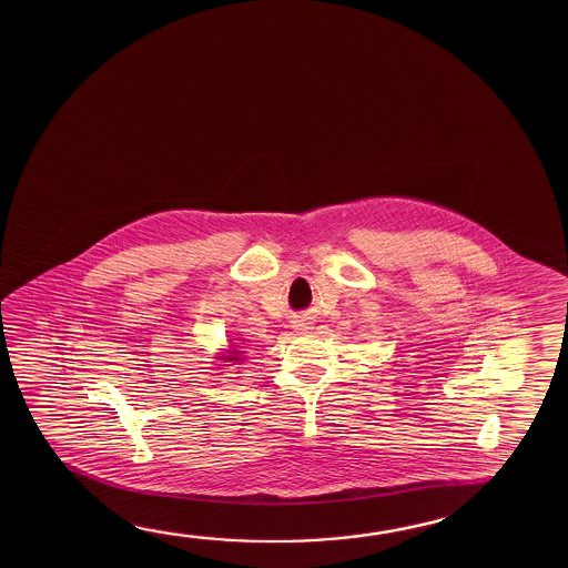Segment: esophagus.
<instances>
[{
  "label": "esophagus",
  "mask_w": 568,
  "mask_h": 568,
  "mask_svg": "<svg viewBox=\"0 0 568 568\" xmlns=\"http://www.w3.org/2000/svg\"><path fill=\"white\" fill-rule=\"evenodd\" d=\"M295 328H298V331H303V333H307V331H311V328H313V323H311V321H307V318H301V321H297V325H295Z\"/></svg>",
  "instance_id": "1"
}]
</instances>
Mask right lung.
I'll return each mask as SVG.
<instances>
[{"instance_id": "1", "label": "right lung", "mask_w": 568, "mask_h": 568, "mask_svg": "<svg viewBox=\"0 0 568 568\" xmlns=\"http://www.w3.org/2000/svg\"><path fill=\"white\" fill-rule=\"evenodd\" d=\"M227 361H242V358H240V356H237V353H233V354H230V356H227Z\"/></svg>"}]
</instances>
